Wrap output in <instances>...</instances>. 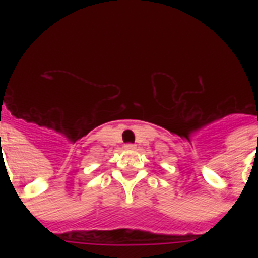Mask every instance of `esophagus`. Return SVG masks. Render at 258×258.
Returning a JSON list of instances; mask_svg holds the SVG:
<instances>
[{"mask_svg": "<svg viewBox=\"0 0 258 258\" xmlns=\"http://www.w3.org/2000/svg\"><path fill=\"white\" fill-rule=\"evenodd\" d=\"M124 149L134 150V149H135V145H133V143H127V145H124Z\"/></svg>", "mask_w": 258, "mask_h": 258, "instance_id": "1", "label": "esophagus"}]
</instances>
